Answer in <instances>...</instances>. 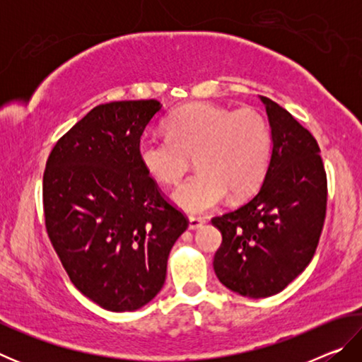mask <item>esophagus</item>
Here are the masks:
<instances>
[{
	"instance_id": "esophagus-1",
	"label": "esophagus",
	"mask_w": 362,
	"mask_h": 362,
	"mask_svg": "<svg viewBox=\"0 0 362 362\" xmlns=\"http://www.w3.org/2000/svg\"><path fill=\"white\" fill-rule=\"evenodd\" d=\"M204 218H198V217H189L188 218V230H198L199 226H203Z\"/></svg>"
}]
</instances>
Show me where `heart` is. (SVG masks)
I'll use <instances>...</instances> for the list:
<instances>
[{
	"mask_svg": "<svg viewBox=\"0 0 362 362\" xmlns=\"http://www.w3.org/2000/svg\"><path fill=\"white\" fill-rule=\"evenodd\" d=\"M168 137L146 136L137 156L146 175L174 185L187 173L192 158L199 173L173 193L177 207L192 216L212 211L226 198H244L265 177L272 134L252 108L231 112L216 103H189L169 116Z\"/></svg>",
	"mask_w": 362,
	"mask_h": 362,
	"instance_id": "obj_1",
	"label": "heart"
}]
</instances>
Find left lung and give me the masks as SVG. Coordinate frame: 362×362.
I'll return each instance as SVG.
<instances>
[{
  "mask_svg": "<svg viewBox=\"0 0 362 362\" xmlns=\"http://www.w3.org/2000/svg\"><path fill=\"white\" fill-rule=\"evenodd\" d=\"M259 99L272 129L265 179L249 203L212 218L222 233L214 272L225 287L249 298L274 296L308 267L327 204L315 137L276 102Z\"/></svg>",
  "mask_w": 362,
  "mask_h": 362,
  "instance_id": "left-lung-1",
  "label": "left lung"
}]
</instances>
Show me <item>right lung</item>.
Masks as SVG:
<instances>
[{
  "instance_id": "add662e5",
  "label": "right lung",
  "mask_w": 362,
  "mask_h": 362,
  "mask_svg": "<svg viewBox=\"0 0 362 362\" xmlns=\"http://www.w3.org/2000/svg\"><path fill=\"white\" fill-rule=\"evenodd\" d=\"M158 100L110 102L54 146L42 177L49 240L76 289L110 311L151 302L188 222L139 161Z\"/></svg>"
}]
</instances>
